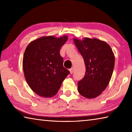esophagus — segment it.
Here are the masks:
<instances>
[{"label": "esophagus", "instance_id": "34e87169", "mask_svg": "<svg viewBox=\"0 0 132 132\" xmlns=\"http://www.w3.org/2000/svg\"><path fill=\"white\" fill-rule=\"evenodd\" d=\"M69 71H70V74H72V73H73V71H74V69L73 68H71L70 70H69Z\"/></svg>", "mask_w": 132, "mask_h": 132}]
</instances>
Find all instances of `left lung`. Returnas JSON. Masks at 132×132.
Masks as SVG:
<instances>
[{"label": "left lung", "mask_w": 132, "mask_h": 132, "mask_svg": "<svg viewBox=\"0 0 132 132\" xmlns=\"http://www.w3.org/2000/svg\"><path fill=\"white\" fill-rule=\"evenodd\" d=\"M73 41L83 57L86 71L78 82V91L87 98H94L104 91L110 81L115 65V56L105 41L84 38Z\"/></svg>", "instance_id": "8db88e82"}]
</instances>
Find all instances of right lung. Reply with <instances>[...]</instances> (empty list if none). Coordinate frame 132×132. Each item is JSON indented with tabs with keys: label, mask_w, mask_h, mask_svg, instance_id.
<instances>
[{
	"label": "right lung",
	"mask_w": 132,
	"mask_h": 132,
	"mask_svg": "<svg viewBox=\"0 0 132 132\" xmlns=\"http://www.w3.org/2000/svg\"><path fill=\"white\" fill-rule=\"evenodd\" d=\"M68 39L63 35L42 37L31 42L24 53L23 68L31 90L42 97L56 94L70 72L63 65L60 50Z\"/></svg>",
	"instance_id": "obj_1"
}]
</instances>
